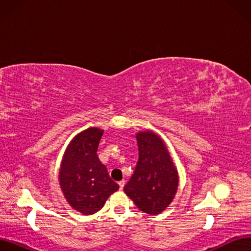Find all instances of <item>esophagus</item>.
I'll return each instance as SVG.
<instances>
[{
    "label": "esophagus",
    "instance_id": "obj_1",
    "mask_svg": "<svg viewBox=\"0 0 251 251\" xmlns=\"http://www.w3.org/2000/svg\"><path fill=\"white\" fill-rule=\"evenodd\" d=\"M118 184H119L120 191H123V188H124V186H125V184H126V181H125V180H121V181L118 182Z\"/></svg>",
    "mask_w": 251,
    "mask_h": 251
}]
</instances>
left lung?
Here are the masks:
<instances>
[{"instance_id":"1","label":"left lung","mask_w":251,"mask_h":251,"mask_svg":"<svg viewBox=\"0 0 251 251\" xmlns=\"http://www.w3.org/2000/svg\"><path fill=\"white\" fill-rule=\"evenodd\" d=\"M139 158L124 191L141 211L158 215L169 207L179 185V175L166 144L153 131L136 134Z\"/></svg>"}]
</instances>
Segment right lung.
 Here are the masks:
<instances>
[{"label": "right lung", "mask_w": 251, "mask_h": 251, "mask_svg": "<svg viewBox=\"0 0 251 251\" xmlns=\"http://www.w3.org/2000/svg\"><path fill=\"white\" fill-rule=\"evenodd\" d=\"M103 130L90 126L68 144L60 162L59 186L70 206L90 216L100 210L119 185L108 174L97 156Z\"/></svg>", "instance_id": "obj_1"}]
</instances>
